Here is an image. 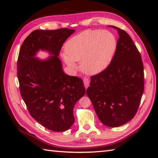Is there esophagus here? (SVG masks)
Returning <instances> with one entry per match:
<instances>
[{
	"instance_id": "1",
	"label": "esophagus",
	"mask_w": 158,
	"mask_h": 158,
	"mask_svg": "<svg viewBox=\"0 0 158 158\" xmlns=\"http://www.w3.org/2000/svg\"><path fill=\"white\" fill-rule=\"evenodd\" d=\"M89 83V80L88 77H84V78H83V83H84V86L85 89L88 88Z\"/></svg>"
}]
</instances>
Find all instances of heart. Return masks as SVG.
Segmentation results:
<instances>
[{"label": "heart", "instance_id": "obj_1", "mask_svg": "<svg viewBox=\"0 0 158 158\" xmlns=\"http://www.w3.org/2000/svg\"><path fill=\"white\" fill-rule=\"evenodd\" d=\"M117 46L116 39L108 31H86L69 39L63 59L70 68L81 62L83 72L96 75L105 70L110 62Z\"/></svg>", "mask_w": 158, "mask_h": 158}]
</instances>
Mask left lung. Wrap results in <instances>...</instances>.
Segmentation results:
<instances>
[{
    "label": "left lung",
    "instance_id": "1",
    "mask_svg": "<svg viewBox=\"0 0 158 158\" xmlns=\"http://www.w3.org/2000/svg\"><path fill=\"white\" fill-rule=\"evenodd\" d=\"M119 37L111 62L91 77L87 95L104 125L119 127L132 119L144 92V69L140 53L127 33L115 26Z\"/></svg>",
    "mask_w": 158,
    "mask_h": 158
}]
</instances>
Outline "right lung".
<instances>
[{"mask_svg": "<svg viewBox=\"0 0 158 158\" xmlns=\"http://www.w3.org/2000/svg\"><path fill=\"white\" fill-rule=\"evenodd\" d=\"M75 30H36L23 42L18 59L20 94L31 115L42 126L55 132L69 130L74 122L75 103L84 96L81 78L64 73L58 58L66 40ZM39 50L52 56L35 57Z\"/></svg>", "mask_w": 158, "mask_h": 158, "instance_id": "right-lung-1", "label": "right lung"}]
</instances>
